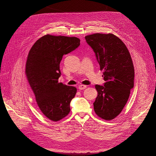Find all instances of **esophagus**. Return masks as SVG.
<instances>
[{
  "label": "esophagus",
  "mask_w": 156,
  "mask_h": 156,
  "mask_svg": "<svg viewBox=\"0 0 156 156\" xmlns=\"http://www.w3.org/2000/svg\"><path fill=\"white\" fill-rule=\"evenodd\" d=\"M87 86L86 85H83V84H80V85L79 86V90H84L87 88Z\"/></svg>",
  "instance_id": "34e87169"
}]
</instances>
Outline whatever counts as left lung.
Here are the masks:
<instances>
[{
	"label": "left lung",
	"instance_id": "left-lung-1",
	"mask_svg": "<svg viewBox=\"0 0 156 156\" xmlns=\"http://www.w3.org/2000/svg\"><path fill=\"white\" fill-rule=\"evenodd\" d=\"M103 70V86L96 84L98 96L94 102L96 115L106 120L114 119L123 109L134 86V67L129 52L112 34L96 33L85 36Z\"/></svg>",
	"mask_w": 156,
	"mask_h": 156
}]
</instances>
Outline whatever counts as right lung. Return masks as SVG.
Returning a JSON list of instances; mask_svg holds the SVG:
<instances>
[{
	"instance_id": "right-lung-1",
	"label": "right lung",
	"mask_w": 156,
	"mask_h": 156,
	"mask_svg": "<svg viewBox=\"0 0 156 156\" xmlns=\"http://www.w3.org/2000/svg\"><path fill=\"white\" fill-rule=\"evenodd\" d=\"M80 45L76 37L45 35L31 48L25 73L38 107L52 121L60 120L70 111V102L77 88L58 83L60 63L67 55Z\"/></svg>"
}]
</instances>
